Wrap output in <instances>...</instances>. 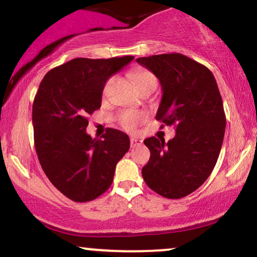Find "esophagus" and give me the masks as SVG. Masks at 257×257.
I'll return each instance as SVG.
<instances>
[{
    "mask_svg": "<svg viewBox=\"0 0 257 257\" xmlns=\"http://www.w3.org/2000/svg\"><path fill=\"white\" fill-rule=\"evenodd\" d=\"M141 144H143V140H141V139L135 138V137H132V138H131V146H132V147L140 146Z\"/></svg>",
    "mask_w": 257,
    "mask_h": 257,
    "instance_id": "34e87169",
    "label": "esophagus"
}]
</instances>
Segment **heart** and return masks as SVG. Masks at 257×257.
Here are the masks:
<instances>
[{"label": "heart", "mask_w": 257, "mask_h": 257, "mask_svg": "<svg viewBox=\"0 0 257 257\" xmlns=\"http://www.w3.org/2000/svg\"><path fill=\"white\" fill-rule=\"evenodd\" d=\"M133 79H134V82L137 83L140 90L145 89V88L149 87L150 84H157V79H156L155 75H153L152 72L147 71V70H144V69L137 70V71L133 73ZM112 82H113V78H110L107 82H106L104 87V93L107 91L108 88H110V85L112 84ZM145 119H146L145 113L139 111H133V110L123 111L118 116L119 125L122 126L123 129H125V131H129V132L134 131V129L137 128L138 125H140Z\"/></svg>", "instance_id": "b5f03b06"}]
</instances>
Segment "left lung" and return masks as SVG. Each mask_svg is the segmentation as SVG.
<instances>
[{
	"mask_svg": "<svg viewBox=\"0 0 257 257\" xmlns=\"http://www.w3.org/2000/svg\"><path fill=\"white\" fill-rule=\"evenodd\" d=\"M137 61L162 85L156 119L176 131L168 143L155 137L144 141L151 157L143 178L161 196L182 198L203 185L219 158L226 128L219 88L208 67L179 53Z\"/></svg>",
	"mask_w": 257,
	"mask_h": 257,
	"instance_id": "1",
	"label": "left lung"
}]
</instances>
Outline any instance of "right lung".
Returning <instances> with one entry per match:
<instances>
[{"instance_id":"1","label":"right lung","mask_w":257,"mask_h":257,"mask_svg":"<svg viewBox=\"0 0 257 257\" xmlns=\"http://www.w3.org/2000/svg\"><path fill=\"white\" fill-rule=\"evenodd\" d=\"M133 59H72L47 72L38 87L32 105L38 161L49 181L73 202L106 192L131 146L128 135L117 129L91 139L85 116L101 106L106 81Z\"/></svg>"}]
</instances>
